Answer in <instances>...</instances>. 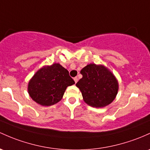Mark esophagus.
I'll return each instance as SVG.
<instances>
[{
    "label": "esophagus",
    "instance_id": "1",
    "mask_svg": "<svg viewBox=\"0 0 150 150\" xmlns=\"http://www.w3.org/2000/svg\"><path fill=\"white\" fill-rule=\"evenodd\" d=\"M74 81H75V83H76L78 81V78H77V77H75V78H74Z\"/></svg>",
    "mask_w": 150,
    "mask_h": 150
}]
</instances>
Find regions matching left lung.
Segmentation results:
<instances>
[{
	"label": "left lung",
	"mask_w": 150,
	"mask_h": 150,
	"mask_svg": "<svg viewBox=\"0 0 150 150\" xmlns=\"http://www.w3.org/2000/svg\"><path fill=\"white\" fill-rule=\"evenodd\" d=\"M83 78L76 83L84 101L93 108H103L115 100L118 82L115 75L102 65L89 64L80 71Z\"/></svg>",
	"instance_id": "8db88e82"
}]
</instances>
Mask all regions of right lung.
I'll use <instances>...</instances> for the list:
<instances>
[{"label":"right lung","mask_w":150,"mask_h":150,"mask_svg":"<svg viewBox=\"0 0 150 150\" xmlns=\"http://www.w3.org/2000/svg\"><path fill=\"white\" fill-rule=\"evenodd\" d=\"M75 84L67 70L59 63L44 66L35 72L28 83V93L34 101L50 106L60 101L67 87Z\"/></svg>","instance_id":"obj_1"}]
</instances>
